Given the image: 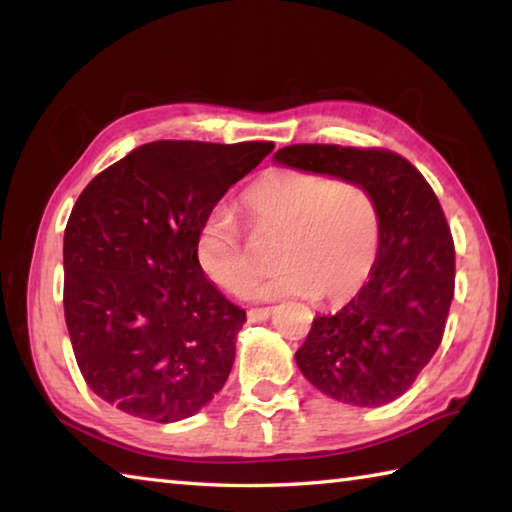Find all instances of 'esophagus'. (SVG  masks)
Segmentation results:
<instances>
[{"mask_svg":"<svg viewBox=\"0 0 512 512\" xmlns=\"http://www.w3.org/2000/svg\"><path fill=\"white\" fill-rule=\"evenodd\" d=\"M273 314V307H259V309H250L248 311V320L250 323H264V320Z\"/></svg>","mask_w":512,"mask_h":512,"instance_id":"1","label":"esophagus"}]
</instances>
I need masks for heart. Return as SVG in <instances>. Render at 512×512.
Segmentation results:
<instances>
[{"label": "heart", "instance_id": "heart-1", "mask_svg": "<svg viewBox=\"0 0 512 512\" xmlns=\"http://www.w3.org/2000/svg\"><path fill=\"white\" fill-rule=\"evenodd\" d=\"M253 237H280L275 271L250 298L316 296L327 305L357 296L377 264L381 214L370 189L354 180L307 169H268L241 194ZM196 264L216 287L244 293L257 277V259L237 216L214 207L194 239Z\"/></svg>", "mask_w": 512, "mask_h": 512}]
</instances>
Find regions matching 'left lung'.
<instances>
[{
    "label": "left lung",
    "mask_w": 512,
    "mask_h": 512,
    "mask_svg": "<svg viewBox=\"0 0 512 512\" xmlns=\"http://www.w3.org/2000/svg\"><path fill=\"white\" fill-rule=\"evenodd\" d=\"M273 160L354 180L377 198V264L348 305L314 318L296 361L320 393L339 402L397 400L436 354L454 298V239L438 196L409 160L386 149L293 144Z\"/></svg>",
    "instance_id": "8db88e82"
}]
</instances>
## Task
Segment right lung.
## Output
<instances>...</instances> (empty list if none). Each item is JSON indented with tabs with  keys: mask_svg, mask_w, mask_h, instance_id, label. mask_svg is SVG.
Segmentation results:
<instances>
[{
	"mask_svg": "<svg viewBox=\"0 0 512 512\" xmlns=\"http://www.w3.org/2000/svg\"><path fill=\"white\" fill-rule=\"evenodd\" d=\"M273 142H151L103 169L69 214L65 323L103 402L178 422L221 391L246 311L194 257L203 216Z\"/></svg>",
	"mask_w": 512,
	"mask_h": 512,
	"instance_id": "add662e5",
	"label": "right lung"
}]
</instances>
